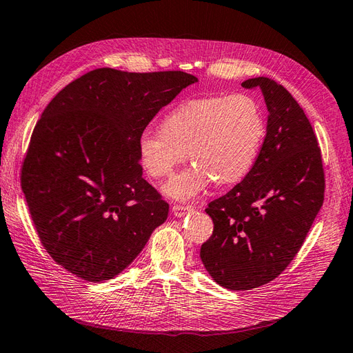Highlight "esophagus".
<instances>
[{
  "label": "esophagus",
  "mask_w": 353,
  "mask_h": 353,
  "mask_svg": "<svg viewBox=\"0 0 353 353\" xmlns=\"http://www.w3.org/2000/svg\"><path fill=\"white\" fill-rule=\"evenodd\" d=\"M171 210H173L174 216H177V218H183V216L189 212H192L194 209L191 205H180V204H174L173 207H171Z\"/></svg>",
  "instance_id": "obj_1"
}]
</instances>
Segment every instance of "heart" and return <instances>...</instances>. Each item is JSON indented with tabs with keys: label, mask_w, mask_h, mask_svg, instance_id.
I'll use <instances>...</instances> for the list:
<instances>
[{
	"label": "heart",
	"mask_w": 353,
	"mask_h": 353,
	"mask_svg": "<svg viewBox=\"0 0 353 353\" xmlns=\"http://www.w3.org/2000/svg\"><path fill=\"white\" fill-rule=\"evenodd\" d=\"M162 130L139 137V158L152 177H165L189 158L191 167L164 185V194L189 201L214 180L232 185L254 168L267 134L259 103L246 94L192 98L176 105L162 119Z\"/></svg>",
	"instance_id": "obj_1"
}]
</instances>
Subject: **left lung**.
Wrapping results in <instances>:
<instances>
[{"label": "left lung", "instance_id": "8db88e82", "mask_svg": "<svg viewBox=\"0 0 353 353\" xmlns=\"http://www.w3.org/2000/svg\"><path fill=\"white\" fill-rule=\"evenodd\" d=\"M268 110L267 134L254 168L209 204L213 234L200 256L216 283L248 291L271 282L291 263L323 203L321 149L304 110L267 77L248 79Z\"/></svg>", "mask_w": 353, "mask_h": 353}]
</instances>
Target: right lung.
<instances>
[{
    "mask_svg": "<svg viewBox=\"0 0 353 353\" xmlns=\"http://www.w3.org/2000/svg\"><path fill=\"white\" fill-rule=\"evenodd\" d=\"M183 71L98 68L44 108L22 168V191L48 254L88 282L128 267L167 221L168 203L143 179L139 137L180 90Z\"/></svg>",
    "mask_w": 353,
    "mask_h": 353,
    "instance_id": "right-lung-1",
    "label": "right lung"
}]
</instances>
